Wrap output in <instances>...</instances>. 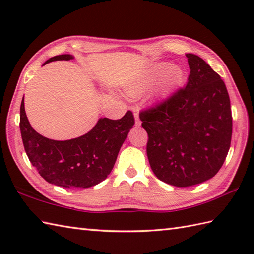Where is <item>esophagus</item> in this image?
Masks as SVG:
<instances>
[{"mask_svg": "<svg viewBox=\"0 0 254 254\" xmlns=\"http://www.w3.org/2000/svg\"><path fill=\"white\" fill-rule=\"evenodd\" d=\"M134 117H135V126H141V120L138 118V112L134 110Z\"/></svg>", "mask_w": 254, "mask_h": 254, "instance_id": "1", "label": "esophagus"}]
</instances>
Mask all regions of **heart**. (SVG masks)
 I'll return each instance as SVG.
<instances>
[{
	"instance_id": "b5f03b06",
	"label": "heart",
	"mask_w": 254,
	"mask_h": 254,
	"mask_svg": "<svg viewBox=\"0 0 254 254\" xmlns=\"http://www.w3.org/2000/svg\"><path fill=\"white\" fill-rule=\"evenodd\" d=\"M164 73L165 76L161 79L159 85V89H166L174 85L180 77V72L178 67L172 66L169 68L168 64H158L155 65L153 68H150L147 73H145L141 78H138L135 82L127 86V91L131 95H137L142 93L150 85H153Z\"/></svg>"
}]
</instances>
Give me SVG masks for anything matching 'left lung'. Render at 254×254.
<instances>
[{
  "mask_svg": "<svg viewBox=\"0 0 254 254\" xmlns=\"http://www.w3.org/2000/svg\"><path fill=\"white\" fill-rule=\"evenodd\" d=\"M185 87L139 112L147 132V157L155 176L175 187L213 178L227 157L233 133L224 80L199 57L188 53Z\"/></svg>",
  "mask_w": 254,
  "mask_h": 254,
  "instance_id": "left-lung-1",
  "label": "left lung"
}]
</instances>
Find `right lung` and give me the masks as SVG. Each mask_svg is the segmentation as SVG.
<instances>
[{"label": "right lung", "mask_w": 254, "mask_h": 254, "mask_svg": "<svg viewBox=\"0 0 254 254\" xmlns=\"http://www.w3.org/2000/svg\"><path fill=\"white\" fill-rule=\"evenodd\" d=\"M69 55L56 56L57 60H71ZM134 116L128 110L119 120L99 119L91 131L68 141H53L37 133L27 119L24 98L20 104L19 127L25 152L32 166L46 181L63 188H90L110 174Z\"/></svg>", "instance_id": "add662e5"}]
</instances>
